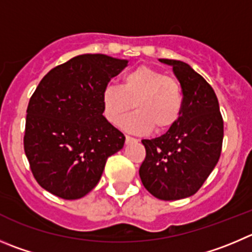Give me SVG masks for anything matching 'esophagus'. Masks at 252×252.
Segmentation results:
<instances>
[{"label": "esophagus", "instance_id": "1", "mask_svg": "<svg viewBox=\"0 0 252 252\" xmlns=\"http://www.w3.org/2000/svg\"><path fill=\"white\" fill-rule=\"evenodd\" d=\"M138 139H135V138L130 137V135H126V144H129V143H137Z\"/></svg>", "mask_w": 252, "mask_h": 252}]
</instances>
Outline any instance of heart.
Segmentation results:
<instances>
[{
  "label": "heart",
  "instance_id": "1",
  "mask_svg": "<svg viewBox=\"0 0 252 252\" xmlns=\"http://www.w3.org/2000/svg\"><path fill=\"white\" fill-rule=\"evenodd\" d=\"M102 112L110 124L135 134L158 133L175 126L182 115L184 95L180 82L149 65H140L123 76L121 86L108 84L102 92Z\"/></svg>",
  "mask_w": 252,
  "mask_h": 252
}]
</instances>
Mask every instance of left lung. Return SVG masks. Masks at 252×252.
<instances>
[{
	"label": "left lung",
	"instance_id": "obj_1",
	"mask_svg": "<svg viewBox=\"0 0 252 252\" xmlns=\"http://www.w3.org/2000/svg\"><path fill=\"white\" fill-rule=\"evenodd\" d=\"M173 67L184 95L175 126L154 139H143L139 175L145 189L160 200L191 196L203 187L221 154L224 122L210 84L188 63L159 60Z\"/></svg>",
	"mask_w": 252,
	"mask_h": 252
}]
</instances>
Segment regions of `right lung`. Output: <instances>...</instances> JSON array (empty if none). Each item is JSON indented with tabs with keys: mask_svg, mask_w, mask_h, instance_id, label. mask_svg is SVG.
Instances as JSON below:
<instances>
[{
	"mask_svg": "<svg viewBox=\"0 0 252 252\" xmlns=\"http://www.w3.org/2000/svg\"><path fill=\"white\" fill-rule=\"evenodd\" d=\"M128 64L105 55H81L49 70L31 97L25 147L39 185L65 200L88 194L108 157L126 137L104 118L102 92Z\"/></svg>",
	"mask_w": 252,
	"mask_h": 252,
	"instance_id": "right-lung-1",
	"label": "right lung"
}]
</instances>
